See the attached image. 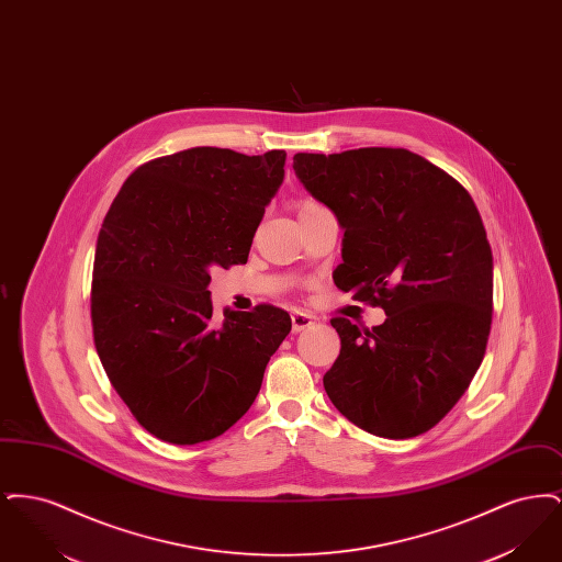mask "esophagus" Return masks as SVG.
Masks as SVG:
<instances>
[{"label": "esophagus", "instance_id": "34e87169", "mask_svg": "<svg viewBox=\"0 0 562 562\" xmlns=\"http://www.w3.org/2000/svg\"><path fill=\"white\" fill-rule=\"evenodd\" d=\"M291 322H293V333H301V330H305V328H310L314 324V318L303 314V312H293Z\"/></svg>", "mask_w": 562, "mask_h": 562}]
</instances>
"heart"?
Instances as JSON below:
<instances>
[{"instance_id":"heart-1","label":"heart","mask_w":562,"mask_h":562,"mask_svg":"<svg viewBox=\"0 0 562 562\" xmlns=\"http://www.w3.org/2000/svg\"><path fill=\"white\" fill-rule=\"evenodd\" d=\"M310 206H314V202H305V204L301 206V211H305V209H310Z\"/></svg>"}]
</instances>
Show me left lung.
Wrapping results in <instances>:
<instances>
[{
	"instance_id": "obj_1",
	"label": "left lung",
	"mask_w": 562,
	"mask_h": 562,
	"mask_svg": "<svg viewBox=\"0 0 562 562\" xmlns=\"http://www.w3.org/2000/svg\"><path fill=\"white\" fill-rule=\"evenodd\" d=\"M293 168L344 229L335 284L387 316L373 330L330 321L341 351L324 390L369 434L419 436L453 408L484 358L493 255L479 209L408 149L296 154Z\"/></svg>"
}]
</instances>
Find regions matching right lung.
<instances>
[{
    "label": "right lung",
    "instance_id": "obj_1",
    "mask_svg": "<svg viewBox=\"0 0 562 562\" xmlns=\"http://www.w3.org/2000/svg\"><path fill=\"white\" fill-rule=\"evenodd\" d=\"M286 151L193 147L143 164L103 221L92 271L94 346L136 422L172 445L213 440L261 390L291 333L273 305L213 316L211 269L248 261Z\"/></svg>",
    "mask_w": 562,
    "mask_h": 562
}]
</instances>
